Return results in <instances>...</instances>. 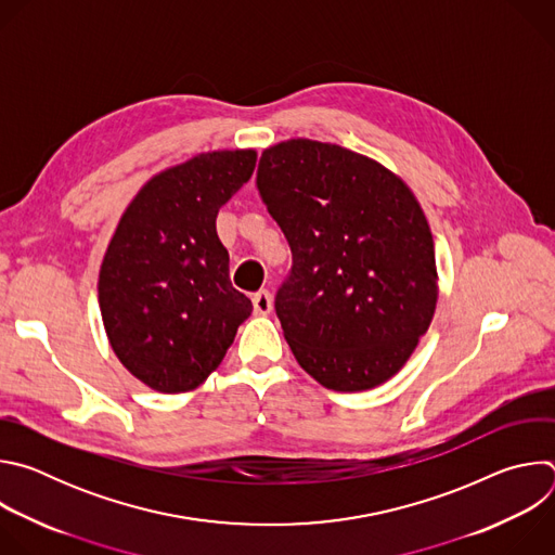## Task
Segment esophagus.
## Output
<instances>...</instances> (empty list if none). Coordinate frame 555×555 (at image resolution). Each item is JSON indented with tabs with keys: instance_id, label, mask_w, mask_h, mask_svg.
<instances>
[{
	"instance_id": "esophagus-1",
	"label": "esophagus",
	"mask_w": 555,
	"mask_h": 555,
	"mask_svg": "<svg viewBox=\"0 0 555 555\" xmlns=\"http://www.w3.org/2000/svg\"><path fill=\"white\" fill-rule=\"evenodd\" d=\"M253 305H255V311L266 315L272 311V294L268 289H259L255 296H253Z\"/></svg>"
}]
</instances>
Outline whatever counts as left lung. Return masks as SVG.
Returning <instances> with one entry per match:
<instances>
[{"label":"left lung","instance_id":"left-lung-1","mask_svg":"<svg viewBox=\"0 0 555 555\" xmlns=\"http://www.w3.org/2000/svg\"><path fill=\"white\" fill-rule=\"evenodd\" d=\"M257 189L292 248L274 307L298 364L345 392L390 379L428 332L439 292L413 191L371 157L307 138L261 153Z\"/></svg>","mask_w":555,"mask_h":555}]
</instances>
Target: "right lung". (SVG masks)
<instances>
[{
	"instance_id": "obj_1",
	"label": "right lung",
	"mask_w": 555,
	"mask_h": 555,
	"mask_svg": "<svg viewBox=\"0 0 555 555\" xmlns=\"http://www.w3.org/2000/svg\"><path fill=\"white\" fill-rule=\"evenodd\" d=\"M255 167V149L199 153L153 176L116 225L99 274L103 325L122 366L157 392L197 388L253 313L215 219Z\"/></svg>"
}]
</instances>
